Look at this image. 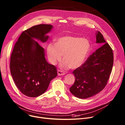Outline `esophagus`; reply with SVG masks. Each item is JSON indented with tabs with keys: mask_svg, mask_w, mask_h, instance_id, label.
I'll list each match as a JSON object with an SVG mask.
<instances>
[{
	"mask_svg": "<svg viewBox=\"0 0 125 125\" xmlns=\"http://www.w3.org/2000/svg\"><path fill=\"white\" fill-rule=\"evenodd\" d=\"M57 73H58V76L64 75L65 74V73L63 71H61V70H58Z\"/></svg>",
	"mask_w": 125,
	"mask_h": 125,
	"instance_id": "1",
	"label": "esophagus"
}]
</instances>
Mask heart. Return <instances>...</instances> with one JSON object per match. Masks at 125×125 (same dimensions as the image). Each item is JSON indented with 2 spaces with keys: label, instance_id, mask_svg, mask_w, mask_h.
<instances>
[{
  "label": "heart",
  "instance_id": "obj_1",
  "mask_svg": "<svg viewBox=\"0 0 125 125\" xmlns=\"http://www.w3.org/2000/svg\"><path fill=\"white\" fill-rule=\"evenodd\" d=\"M90 43L85 39L65 36L58 39L56 44H49L47 52L48 59L52 64H56L61 60L63 69H76L83 64L90 51Z\"/></svg>",
  "mask_w": 125,
  "mask_h": 125
}]
</instances>
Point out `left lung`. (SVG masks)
Masks as SVG:
<instances>
[{
	"mask_svg": "<svg viewBox=\"0 0 125 125\" xmlns=\"http://www.w3.org/2000/svg\"><path fill=\"white\" fill-rule=\"evenodd\" d=\"M96 43L103 44L91 54L80 67L74 70L75 82L71 93L79 98H87L101 91L106 86L114 63L113 50L98 31Z\"/></svg>",
	"mask_w": 125,
	"mask_h": 125,
	"instance_id": "8db88e82",
	"label": "left lung"
}]
</instances>
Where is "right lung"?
Returning <instances> with one entry per match:
<instances>
[{
	"instance_id": "add662e5",
	"label": "right lung",
	"mask_w": 125,
	"mask_h": 125,
	"mask_svg": "<svg viewBox=\"0 0 125 125\" xmlns=\"http://www.w3.org/2000/svg\"><path fill=\"white\" fill-rule=\"evenodd\" d=\"M53 26L41 24L23 31L10 57V70L15 84L24 95L35 97L44 94L57 76L55 66L46 60L45 50L35 39L45 43Z\"/></svg>"
}]
</instances>
